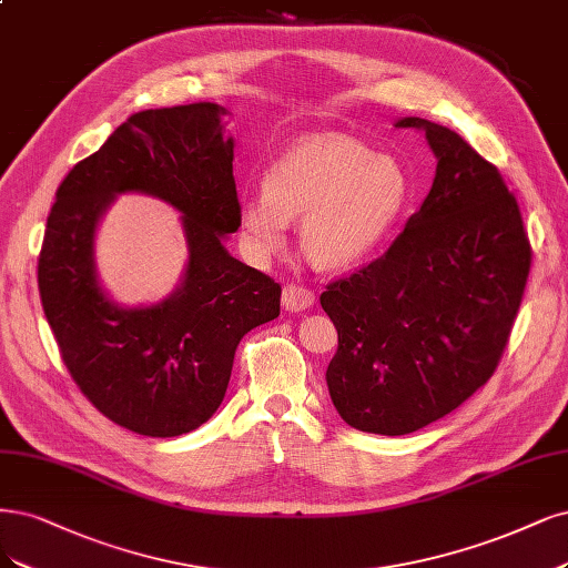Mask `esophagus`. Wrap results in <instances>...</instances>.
<instances>
[{"instance_id": "obj_1", "label": "esophagus", "mask_w": 568, "mask_h": 568, "mask_svg": "<svg viewBox=\"0 0 568 568\" xmlns=\"http://www.w3.org/2000/svg\"><path fill=\"white\" fill-rule=\"evenodd\" d=\"M282 303L288 312L307 310L312 303H315V291L301 284H286L282 291Z\"/></svg>"}]
</instances>
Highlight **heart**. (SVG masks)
Segmentation results:
<instances>
[{
  "label": "heart",
  "mask_w": 568,
  "mask_h": 568,
  "mask_svg": "<svg viewBox=\"0 0 568 568\" xmlns=\"http://www.w3.org/2000/svg\"><path fill=\"white\" fill-rule=\"evenodd\" d=\"M408 200L402 166L371 154L343 133H322L293 145L270 166L265 192L240 204L251 246H282L288 221L301 219V248L320 267H343L374 251Z\"/></svg>",
  "instance_id": "obj_1"
}]
</instances>
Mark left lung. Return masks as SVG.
Masks as SVG:
<instances>
[{"instance_id":"obj_1","label":"left lung","mask_w":568,"mask_h":568,"mask_svg":"<svg viewBox=\"0 0 568 568\" xmlns=\"http://www.w3.org/2000/svg\"><path fill=\"white\" fill-rule=\"evenodd\" d=\"M437 154L433 190L381 258L326 284L338 331L326 385L362 433L408 435L494 376L531 270V242L500 171L452 129L406 116Z\"/></svg>"}]
</instances>
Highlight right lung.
<instances>
[{"instance_id": "right-lung-1", "label": "right lung", "mask_w": 568, "mask_h": 568, "mask_svg": "<svg viewBox=\"0 0 568 568\" xmlns=\"http://www.w3.org/2000/svg\"><path fill=\"white\" fill-rule=\"evenodd\" d=\"M225 116L216 103L131 114L72 166L47 219L37 284L61 359L105 418L145 437H179L216 414L240 341L280 317L282 286L223 246L242 225ZM120 191L184 213L186 280L152 308H116L94 280L92 230Z\"/></svg>"}]
</instances>
